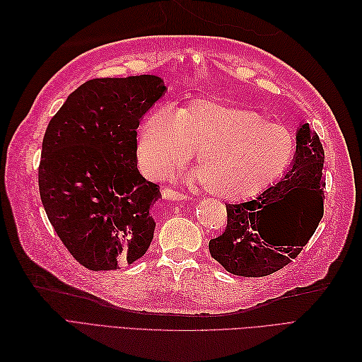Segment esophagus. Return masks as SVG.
<instances>
[{"label": "esophagus", "mask_w": 362, "mask_h": 362, "mask_svg": "<svg viewBox=\"0 0 362 362\" xmlns=\"http://www.w3.org/2000/svg\"><path fill=\"white\" fill-rule=\"evenodd\" d=\"M163 198L164 199H169V201H185L187 199V196L182 194V193H178L175 192L172 189H163Z\"/></svg>", "instance_id": "obj_1"}]
</instances>
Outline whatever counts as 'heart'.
Here are the masks:
<instances>
[{"instance_id":"obj_1","label":"heart","mask_w":362,"mask_h":362,"mask_svg":"<svg viewBox=\"0 0 362 362\" xmlns=\"http://www.w3.org/2000/svg\"><path fill=\"white\" fill-rule=\"evenodd\" d=\"M194 151L199 166L190 181L217 199L242 202L282 177L296 154V139L255 110L208 100L178 113L160 107L141 124L137 154L149 177H166Z\"/></svg>"}]
</instances>
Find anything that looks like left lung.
I'll return each mask as SVG.
<instances>
[{
    "mask_svg": "<svg viewBox=\"0 0 362 362\" xmlns=\"http://www.w3.org/2000/svg\"><path fill=\"white\" fill-rule=\"evenodd\" d=\"M320 139L310 124L296 133V154L284 178L257 199L226 204L223 234L210 240L211 257L237 276L272 275L300 254L323 217Z\"/></svg>",
    "mask_w": 362,
    "mask_h": 362,
    "instance_id": "obj_1",
    "label": "left lung"
}]
</instances>
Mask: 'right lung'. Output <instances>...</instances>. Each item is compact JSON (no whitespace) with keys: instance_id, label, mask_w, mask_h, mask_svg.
<instances>
[{"instance_id":"obj_1","label":"right lung","mask_w":362,"mask_h":362,"mask_svg":"<svg viewBox=\"0 0 362 362\" xmlns=\"http://www.w3.org/2000/svg\"><path fill=\"white\" fill-rule=\"evenodd\" d=\"M166 90L157 75L95 78L49 120L40 199L63 245L86 269L131 264L154 238L149 211L161 193L137 169V128Z\"/></svg>"}]
</instances>
